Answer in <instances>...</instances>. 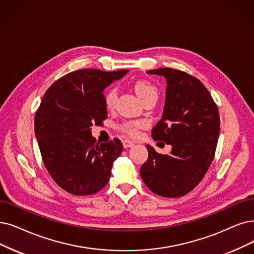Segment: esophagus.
<instances>
[{"mask_svg": "<svg viewBox=\"0 0 254 254\" xmlns=\"http://www.w3.org/2000/svg\"><path fill=\"white\" fill-rule=\"evenodd\" d=\"M122 143H123L124 148H130V147H132L134 145L133 141H131L129 139H123V141H122Z\"/></svg>", "mask_w": 254, "mask_h": 254, "instance_id": "esophagus-1", "label": "esophagus"}]
</instances>
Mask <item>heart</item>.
Segmentation results:
<instances>
[{
	"label": "heart",
	"instance_id": "b5f03b06",
	"mask_svg": "<svg viewBox=\"0 0 254 254\" xmlns=\"http://www.w3.org/2000/svg\"><path fill=\"white\" fill-rule=\"evenodd\" d=\"M133 88L138 98L145 102L151 98H157V87L147 79H138L133 82ZM104 104L107 109H113L116 105L118 98V89L116 87H109L104 93ZM143 127V122L140 121H126L122 123L120 129L129 136H136L139 129Z\"/></svg>",
	"mask_w": 254,
	"mask_h": 254
}]
</instances>
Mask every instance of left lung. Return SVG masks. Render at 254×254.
Listing matches in <instances>:
<instances>
[{"label":"left lung","mask_w":254,"mask_h":254,"mask_svg":"<svg viewBox=\"0 0 254 254\" xmlns=\"http://www.w3.org/2000/svg\"><path fill=\"white\" fill-rule=\"evenodd\" d=\"M148 73L167 79L164 114L152 129V137L171 145L172 151L160 154L147 145L149 156L140 168V176L154 194L181 197L200 184L215 157L219 110L207 88L196 77L171 67Z\"/></svg>","instance_id":"8db88e82"}]
</instances>
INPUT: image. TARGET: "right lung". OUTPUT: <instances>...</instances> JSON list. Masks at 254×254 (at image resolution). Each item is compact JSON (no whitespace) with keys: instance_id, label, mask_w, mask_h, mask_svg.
Wrapping results in <instances>:
<instances>
[{"instance_id":"1","label":"right lung","mask_w":254,"mask_h":254,"mask_svg":"<svg viewBox=\"0 0 254 254\" xmlns=\"http://www.w3.org/2000/svg\"><path fill=\"white\" fill-rule=\"evenodd\" d=\"M127 72L74 70L48 88L36 110L35 135L44 165L69 194L93 195L107 185L123 145L119 138L96 143L90 127L103 125L107 118L104 88Z\"/></svg>"}]
</instances>
